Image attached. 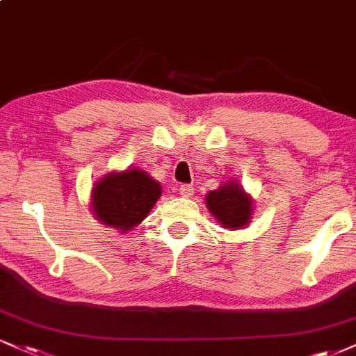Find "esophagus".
<instances>
[{
  "mask_svg": "<svg viewBox=\"0 0 356 356\" xmlns=\"http://www.w3.org/2000/svg\"><path fill=\"white\" fill-rule=\"evenodd\" d=\"M181 195L186 197V199H189V197L194 195V187L189 186V184H184V186H181Z\"/></svg>",
  "mask_w": 356,
  "mask_h": 356,
  "instance_id": "1",
  "label": "esophagus"
}]
</instances>
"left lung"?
I'll list each match as a JSON object with an SVG mask.
<instances>
[{"label":"left lung","instance_id":"obj_1","mask_svg":"<svg viewBox=\"0 0 356 356\" xmlns=\"http://www.w3.org/2000/svg\"><path fill=\"white\" fill-rule=\"evenodd\" d=\"M211 213L225 229H243L252 219V199L238 182L222 184L219 189L205 195Z\"/></svg>","mask_w":356,"mask_h":356}]
</instances>
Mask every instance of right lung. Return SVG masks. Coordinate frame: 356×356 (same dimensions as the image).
Instances as JSON below:
<instances>
[{
  "instance_id": "1",
  "label": "right lung",
  "mask_w": 356,
  "mask_h": 356,
  "mask_svg": "<svg viewBox=\"0 0 356 356\" xmlns=\"http://www.w3.org/2000/svg\"><path fill=\"white\" fill-rule=\"evenodd\" d=\"M161 194V184L145 170L111 172L94 184L91 209L101 224L124 234L147 217Z\"/></svg>"
}]
</instances>
